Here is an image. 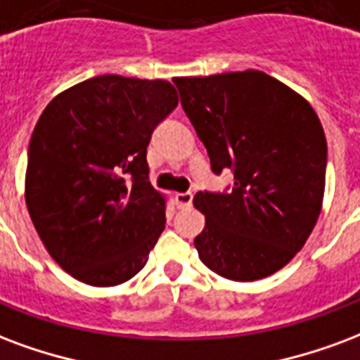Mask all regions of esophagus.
<instances>
[{
    "label": "esophagus",
    "instance_id": "1",
    "mask_svg": "<svg viewBox=\"0 0 360 360\" xmlns=\"http://www.w3.org/2000/svg\"><path fill=\"white\" fill-rule=\"evenodd\" d=\"M175 204H177V207H191L193 193H177L175 194Z\"/></svg>",
    "mask_w": 360,
    "mask_h": 360
}]
</instances>
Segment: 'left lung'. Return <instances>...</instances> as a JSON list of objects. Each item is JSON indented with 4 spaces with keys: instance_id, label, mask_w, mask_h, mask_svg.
I'll return each mask as SVG.
<instances>
[{
    "instance_id": "left-lung-1",
    "label": "left lung",
    "mask_w": 360,
    "mask_h": 360,
    "mask_svg": "<svg viewBox=\"0 0 360 360\" xmlns=\"http://www.w3.org/2000/svg\"><path fill=\"white\" fill-rule=\"evenodd\" d=\"M183 110L225 193H198L202 263L229 281L273 275L303 248L324 196L326 137L307 101L259 70L175 78Z\"/></svg>"
}]
</instances>
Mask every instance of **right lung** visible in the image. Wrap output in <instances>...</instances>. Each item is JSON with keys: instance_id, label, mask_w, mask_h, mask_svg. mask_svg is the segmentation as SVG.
<instances>
[{"instance_id": "1", "label": "right lung", "mask_w": 360, "mask_h": 360, "mask_svg": "<svg viewBox=\"0 0 360 360\" xmlns=\"http://www.w3.org/2000/svg\"><path fill=\"white\" fill-rule=\"evenodd\" d=\"M177 103L166 79L106 74L57 95L39 116L26 206L47 252L79 282L116 286L148 262L166 198L148 181L146 146Z\"/></svg>"}]
</instances>
